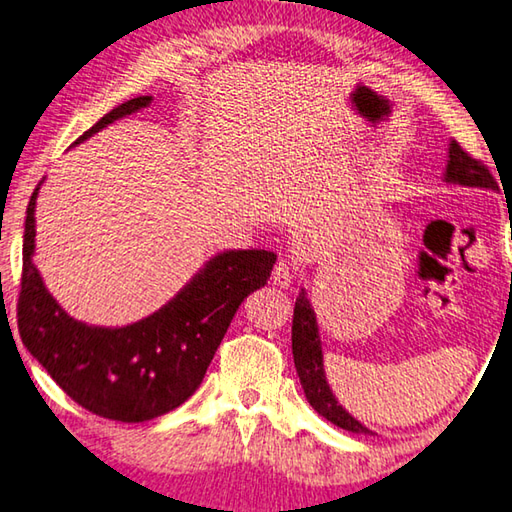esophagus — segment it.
<instances>
[{"mask_svg": "<svg viewBox=\"0 0 512 512\" xmlns=\"http://www.w3.org/2000/svg\"><path fill=\"white\" fill-rule=\"evenodd\" d=\"M294 276H296V267L289 263L287 258H283V260H278L276 263V267H274V274H272V281H274V285H278V287H289L294 283Z\"/></svg>", "mask_w": 512, "mask_h": 512, "instance_id": "1", "label": "esophagus"}]
</instances>
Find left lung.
Returning a JSON list of instances; mask_svg holds the SVG:
<instances>
[{"label":"left lung","instance_id":"left-lung-1","mask_svg":"<svg viewBox=\"0 0 512 512\" xmlns=\"http://www.w3.org/2000/svg\"><path fill=\"white\" fill-rule=\"evenodd\" d=\"M450 160L446 167V180L457 182L464 187H481V189H497V182L493 173L484 165V162L472 158L470 153L461 147L457 140L450 142ZM292 354L294 365L298 372V379L305 390V397L310 401V406L332 421L334 426L350 432H363V435H372V430L361 426L350 412H345L339 401L330 390V385L325 381L323 372V352H321V339H318V327L316 316L307 301L305 289H301L296 296L294 305V318H292Z\"/></svg>","mask_w":512,"mask_h":512}]
</instances>
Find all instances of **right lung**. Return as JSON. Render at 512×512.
Segmentation results:
<instances>
[{
	"label": "right lung",
	"mask_w": 512,
	"mask_h": 512,
	"mask_svg": "<svg viewBox=\"0 0 512 512\" xmlns=\"http://www.w3.org/2000/svg\"><path fill=\"white\" fill-rule=\"evenodd\" d=\"M149 102L151 95H140L115 106L80 140ZM37 189L26 209L17 298V330L26 350L77 406L98 417L140 423L176 410L202 383L238 305L272 276L276 254L265 249L218 254L160 312L115 330L91 327L73 321L55 303L33 265Z\"/></svg>",
	"instance_id": "right-lung-1"
}]
</instances>
